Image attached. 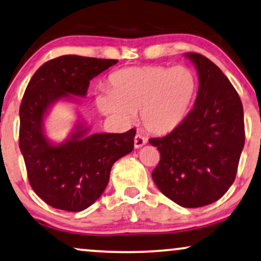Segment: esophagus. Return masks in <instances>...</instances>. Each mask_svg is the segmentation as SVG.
<instances>
[{
	"mask_svg": "<svg viewBox=\"0 0 261 261\" xmlns=\"http://www.w3.org/2000/svg\"><path fill=\"white\" fill-rule=\"evenodd\" d=\"M146 143H147V139L143 137V135L141 134L135 135V138H134V147L135 148H140L141 146H144Z\"/></svg>",
	"mask_w": 261,
	"mask_h": 261,
	"instance_id": "34e87169",
	"label": "esophagus"
}]
</instances>
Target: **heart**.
Listing matches in <instances>:
<instances>
[{"label": "heart", "mask_w": 261, "mask_h": 261, "mask_svg": "<svg viewBox=\"0 0 261 261\" xmlns=\"http://www.w3.org/2000/svg\"><path fill=\"white\" fill-rule=\"evenodd\" d=\"M109 91L96 96L101 113L132 123L140 110L143 126L153 134L170 133L184 122L198 91V77L186 66L129 67L108 79Z\"/></svg>", "instance_id": "heart-1"}]
</instances>
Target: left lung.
<instances>
[{"label":"left lung","instance_id":"obj_1","mask_svg":"<svg viewBox=\"0 0 261 261\" xmlns=\"http://www.w3.org/2000/svg\"><path fill=\"white\" fill-rule=\"evenodd\" d=\"M185 56L199 75L194 107L171 133L148 141L161 153L154 184L176 204L194 208L217 201L234 182L245 123L239 93L222 70L200 54Z\"/></svg>","mask_w":261,"mask_h":261}]
</instances>
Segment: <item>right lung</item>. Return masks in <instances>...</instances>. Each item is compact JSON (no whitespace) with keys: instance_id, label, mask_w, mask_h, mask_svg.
Listing matches in <instances>:
<instances>
[{"instance_id":"right-lung-1","label":"right lung","mask_w":261,"mask_h":261,"mask_svg":"<svg viewBox=\"0 0 261 261\" xmlns=\"http://www.w3.org/2000/svg\"><path fill=\"white\" fill-rule=\"evenodd\" d=\"M117 60L64 55L50 60L33 74L20 106L19 147L30 185L38 197L64 211L79 212L93 204L109 182L115 162L134 148L137 130L89 133L76 122L63 143L45 135L44 120L56 101L86 97L90 81Z\"/></svg>"}]
</instances>
